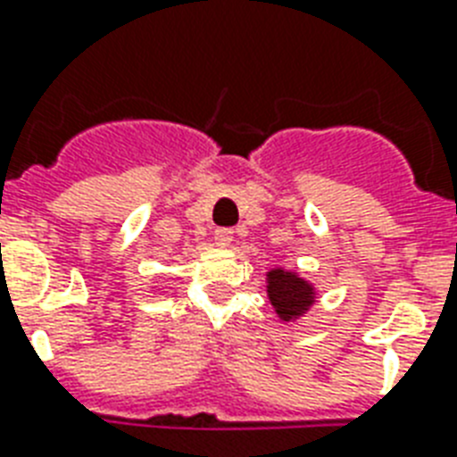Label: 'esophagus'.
I'll list each match as a JSON object with an SVG mask.
<instances>
[{
    "instance_id": "1",
    "label": "esophagus",
    "mask_w": 457,
    "mask_h": 457,
    "mask_svg": "<svg viewBox=\"0 0 457 457\" xmlns=\"http://www.w3.org/2000/svg\"><path fill=\"white\" fill-rule=\"evenodd\" d=\"M232 241H235V232L228 228H220L216 229V244L220 248H229L232 246Z\"/></svg>"
}]
</instances>
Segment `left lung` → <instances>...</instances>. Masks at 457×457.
Returning <instances> with one entry per match:
<instances>
[{
    "label": "left lung",
    "instance_id": "left-lung-1",
    "mask_svg": "<svg viewBox=\"0 0 457 457\" xmlns=\"http://www.w3.org/2000/svg\"><path fill=\"white\" fill-rule=\"evenodd\" d=\"M267 298L281 321H295L305 317L310 307L317 303V291L298 272L274 267L267 272Z\"/></svg>",
    "mask_w": 457,
    "mask_h": 457
}]
</instances>
